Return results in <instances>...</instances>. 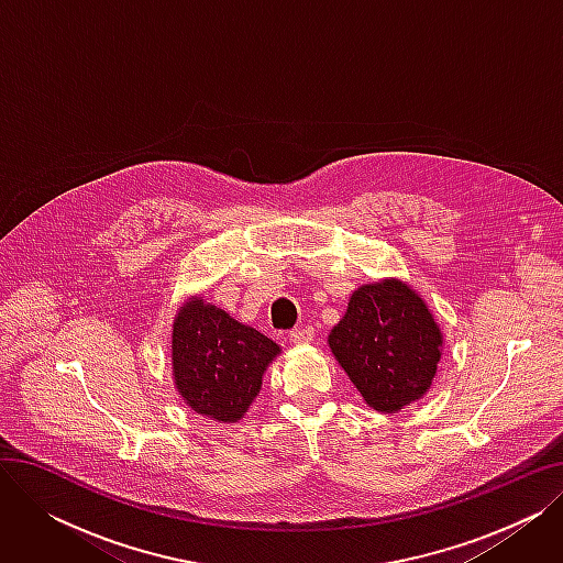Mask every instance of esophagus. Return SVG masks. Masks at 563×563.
<instances>
[{
  "mask_svg": "<svg viewBox=\"0 0 563 563\" xmlns=\"http://www.w3.org/2000/svg\"><path fill=\"white\" fill-rule=\"evenodd\" d=\"M312 338H314V331L310 327H301V329L289 331V340L294 344H308Z\"/></svg>",
  "mask_w": 563,
  "mask_h": 563,
  "instance_id": "1",
  "label": "esophagus"
}]
</instances>
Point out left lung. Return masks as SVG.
Instances as JSON below:
<instances>
[{
    "label": "left lung",
    "mask_w": 563,
    "mask_h": 563,
    "mask_svg": "<svg viewBox=\"0 0 563 563\" xmlns=\"http://www.w3.org/2000/svg\"><path fill=\"white\" fill-rule=\"evenodd\" d=\"M329 344L363 399L378 412H395L429 390L442 335L416 291L383 280L351 294Z\"/></svg>",
    "instance_id": "8db88e82"
}]
</instances>
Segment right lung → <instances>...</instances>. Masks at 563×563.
Returning a JSON list of instances; mask_svg holds the SVG:
<instances>
[{"instance_id":"add662e5","label":"right lung","mask_w":563,"mask_h":563,"mask_svg":"<svg viewBox=\"0 0 563 563\" xmlns=\"http://www.w3.org/2000/svg\"><path fill=\"white\" fill-rule=\"evenodd\" d=\"M280 346L202 299L189 301L173 323V376L185 401L219 422H236L262 386Z\"/></svg>"}]
</instances>
